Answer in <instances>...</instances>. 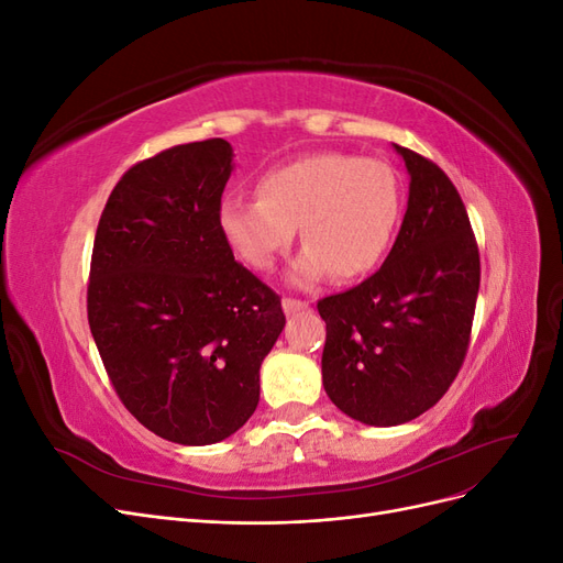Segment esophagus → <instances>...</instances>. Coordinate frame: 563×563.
<instances>
[{"instance_id":"obj_1","label":"esophagus","mask_w":563,"mask_h":563,"mask_svg":"<svg viewBox=\"0 0 563 563\" xmlns=\"http://www.w3.org/2000/svg\"><path fill=\"white\" fill-rule=\"evenodd\" d=\"M282 305H284V312L286 314H296V312H302V310L310 308V302L298 300V298H284Z\"/></svg>"}]
</instances>
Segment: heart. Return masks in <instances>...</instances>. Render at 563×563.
Here are the masks:
<instances>
[{
  "mask_svg": "<svg viewBox=\"0 0 563 563\" xmlns=\"http://www.w3.org/2000/svg\"><path fill=\"white\" fill-rule=\"evenodd\" d=\"M258 195L225 197L220 230L246 265L267 272L294 244L300 225L298 284L327 272L343 282L368 275L385 258L401 216L395 168L343 152H317L269 168L258 180Z\"/></svg>",
  "mask_w": 563,
  "mask_h": 563,
  "instance_id": "b5f03b06",
  "label": "heart"
}]
</instances>
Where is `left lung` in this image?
I'll list each match as a JSON object with an SVG mask.
<instances>
[{"label":"left lung","instance_id":"8db88e82","mask_svg":"<svg viewBox=\"0 0 563 563\" xmlns=\"http://www.w3.org/2000/svg\"><path fill=\"white\" fill-rule=\"evenodd\" d=\"M411 187L383 267L317 302L327 321L323 389L350 418L391 428L432 408L470 347L479 246L455 185L418 152L395 145Z\"/></svg>","mask_w":563,"mask_h":563}]
</instances>
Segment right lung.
Here are the masks:
<instances>
[{"instance_id":"obj_1","label":"right lung","mask_w":563,"mask_h":563,"mask_svg":"<svg viewBox=\"0 0 563 563\" xmlns=\"http://www.w3.org/2000/svg\"><path fill=\"white\" fill-rule=\"evenodd\" d=\"M232 147H168L119 178L98 220L89 327L108 378L143 428L183 446L234 434L261 397L282 298L234 261L220 230Z\"/></svg>"}]
</instances>
